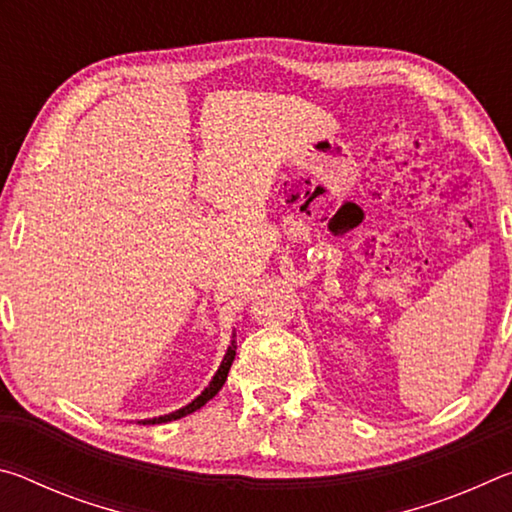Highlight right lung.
Returning <instances> with one entry per match:
<instances>
[{"instance_id":"1","label":"right lung","mask_w":512,"mask_h":512,"mask_svg":"<svg viewBox=\"0 0 512 512\" xmlns=\"http://www.w3.org/2000/svg\"><path fill=\"white\" fill-rule=\"evenodd\" d=\"M235 332H232V341H230V345H228V352H225V357H223V361H221V366H219V370L214 372V377H212V381L210 384H207V388L205 391L196 397V400H192L189 402L187 406H183V409H178V411H173V413H167V415H160V418H149V420H140L142 424H162V422H171V420H178V418H185V415H189V413H194V411H198L201 409V406H205L207 402L212 400V397L221 391L223 388V384H225V379H228V372H230V366H232V361H235V354H237V343H235Z\"/></svg>"}]
</instances>
